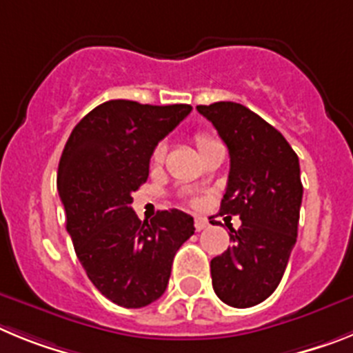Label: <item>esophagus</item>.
I'll return each instance as SVG.
<instances>
[{"instance_id": "1", "label": "esophagus", "mask_w": 353, "mask_h": 353, "mask_svg": "<svg viewBox=\"0 0 353 353\" xmlns=\"http://www.w3.org/2000/svg\"><path fill=\"white\" fill-rule=\"evenodd\" d=\"M206 228H208V220L197 216V219H195V231H202V229H206Z\"/></svg>"}]
</instances>
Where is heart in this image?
I'll return each mask as SVG.
<instances>
[{"instance_id": "obj_1", "label": "heart", "mask_w": 353, "mask_h": 353, "mask_svg": "<svg viewBox=\"0 0 353 353\" xmlns=\"http://www.w3.org/2000/svg\"><path fill=\"white\" fill-rule=\"evenodd\" d=\"M195 143H197L199 151H202L204 147L211 145V143H216V140L206 133H197L195 134ZM163 158H165V145L163 143H159V145L154 147V151H152V156H151L152 165H159L161 161H163Z\"/></svg>"}]
</instances>
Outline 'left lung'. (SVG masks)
Segmentation results:
<instances>
[{
	"label": "left lung",
	"mask_w": 353,
	"mask_h": 353,
	"mask_svg": "<svg viewBox=\"0 0 353 353\" xmlns=\"http://www.w3.org/2000/svg\"><path fill=\"white\" fill-rule=\"evenodd\" d=\"M216 128L231 158L220 214H240L232 247L211 259V283L222 302L245 309L279 286L296 243L302 181L299 156L283 134L247 106L220 101L197 106Z\"/></svg>",
	"instance_id": "1"
}]
</instances>
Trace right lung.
Here are the masks:
<instances>
[{"instance_id": "right-lung-1", "label": "right lung", "mask_w": 353, "mask_h": 353, "mask_svg": "<svg viewBox=\"0 0 353 353\" xmlns=\"http://www.w3.org/2000/svg\"><path fill=\"white\" fill-rule=\"evenodd\" d=\"M190 112V104L106 101L63 147L57 183L76 256L92 284L122 307H145L163 295L174 256L195 231L179 210L142 222L131 208L154 147Z\"/></svg>"}]
</instances>
